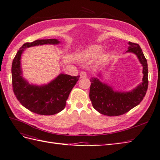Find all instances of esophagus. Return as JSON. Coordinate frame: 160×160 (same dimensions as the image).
<instances>
[{
	"mask_svg": "<svg viewBox=\"0 0 160 160\" xmlns=\"http://www.w3.org/2000/svg\"><path fill=\"white\" fill-rule=\"evenodd\" d=\"M80 78H86L87 77V73L86 71H82L80 74Z\"/></svg>",
	"mask_w": 160,
	"mask_h": 160,
	"instance_id": "34e87169",
	"label": "esophagus"
}]
</instances>
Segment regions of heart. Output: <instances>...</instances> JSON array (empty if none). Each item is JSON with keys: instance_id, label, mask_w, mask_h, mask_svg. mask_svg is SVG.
Returning a JSON list of instances; mask_svg holds the SVG:
<instances>
[{"instance_id": "1", "label": "heart", "mask_w": 160, "mask_h": 160, "mask_svg": "<svg viewBox=\"0 0 160 160\" xmlns=\"http://www.w3.org/2000/svg\"><path fill=\"white\" fill-rule=\"evenodd\" d=\"M102 50V46L100 45H93L89 46L84 51H83L79 55V58L82 60L84 61H89L95 58L99 52ZM106 59L105 55H102L100 57V61H103Z\"/></svg>"}]
</instances>
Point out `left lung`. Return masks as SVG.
I'll return each mask as SVG.
<instances>
[{
    "instance_id": "left-lung-1",
    "label": "left lung",
    "mask_w": 160,
    "mask_h": 160,
    "mask_svg": "<svg viewBox=\"0 0 160 160\" xmlns=\"http://www.w3.org/2000/svg\"><path fill=\"white\" fill-rule=\"evenodd\" d=\"M126 52L135 53L142 66L143 78L140 85L128 92L114 91L112 87L98 78L90 79L89 98L93 108L102 114L117 116L126 113L137 106L143 99L148 89V64L139 45L129 42ZM99 76L101 75L99 74Z\"/></svg>"
}]
</instances>
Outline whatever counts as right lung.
Instances as JSON below:
<instances>
[{"instance_id":"right-lung-1","label":"right lung","mask_w":160,"mask_h":160,"mask_svg":"<svg viewBox=\"0 0 160 160\" xmlns=\"http://www.w3.org/2000/svg\"><path fill=\"white\" fill-rule=\"evenodd\" d=\"M59 42L58 40L54 38L37 40L25 43L13 59L12 79L13 93L24 107L37 114L49 116L63 110L68 95L78 81L80 76H72L61 73L48 84H30L22 76L21 56L27 48L43 44H58Z\"/></svg>"}]
</instances>
